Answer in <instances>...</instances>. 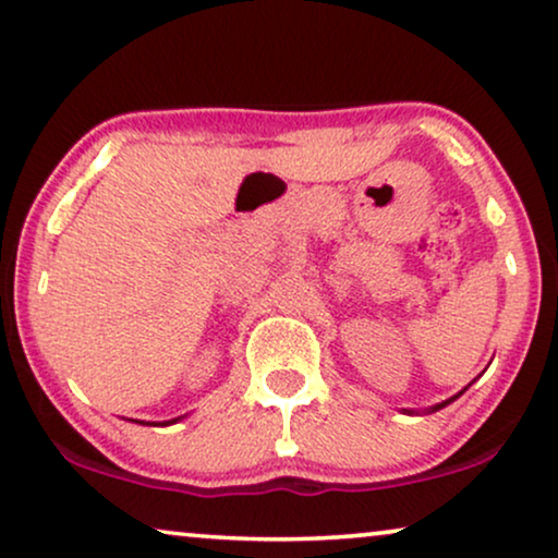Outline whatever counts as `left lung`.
<instances>
[{
	"label": "left lung",
	"mask_w": 558,
	"mask_h": 558,
	"mask_svg": "<svg viewBox=\"0 0 558 558\" xmlns=\"http://www.w3.org/2000/svg\"><path fill=\"white\" fill-rule=\"evenodd\" d=\"M456 397H459V395H456ZM456 397H451V400H446V402H440V404H436V408H433V410H440V408H446V404H448V402H453V400H456Z\"/></svg>",
	"instance_id": "obj_1"
}]
</instances>
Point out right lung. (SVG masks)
I'll use <instances>...</instances> for the list:
<instances>
[{"mask_svg": "<svg viewBox=\"0 0 558 558\" xmlns=\"http://www.w3.org/2000/svg\"><path fill=\"white\" fill-rule=\"evenodd\" d=\"M169 423H173V421H169ZM169 423H163V425H169Z\"/></svg>", "mask_w": 558, "mask_h": 558, "instance_id": "obj_1", "label": "right lung"}]
</instances>
